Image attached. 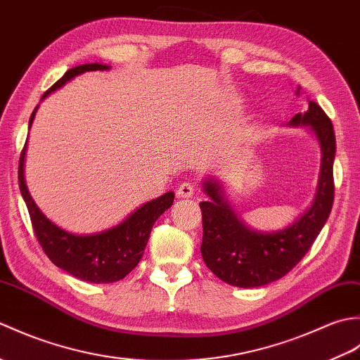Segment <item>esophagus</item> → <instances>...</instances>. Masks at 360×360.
<instances>
[{"mask_svg": "<svg viewBox=\"0 0 360 360\" xmlns=\"http://www.w3.org/2000/svg\"><path fill=\"white\" fill-rule=\"evenodd\" d=\"M193 192H195V187L190 184V182H182V184L178 187V190H176V195L179 198H190L193 196Z\"/></svg>", "mask_w": 360, "mask_h": 360, "instance_id": "1", "label": "esophagus"}]
</instances>
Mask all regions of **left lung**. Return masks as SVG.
<instances>
[{"label":"left lung","mask_w":360,"mask_h":360,"mask_svg":"<svg viewBox=\"0 0 360 360\" xmlns=\"http://www.w3.org/2000/svg\"><path fill=\"white\" fill-rule=\"evenodd\" d=\"M300 89L297 88V96H300ZM286 125L308 128L322 153L314 200L292 224L272 232L255 231L235 212L223 182L215 176L202 181V190L209 201L200 202L201 255L205 266L219 280L236 288H258L285 277L307 255L333 209L335 136L330 117L316 102L308 101V111L295 114Z\"/></svg>","instance_id":"8db88e82"}]
</instances>
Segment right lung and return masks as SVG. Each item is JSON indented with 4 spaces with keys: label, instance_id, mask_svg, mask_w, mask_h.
I'll use <instances>...</instances> for the list:
<instances>
[{
    "label": "right lung",
    "instance_id": "obj_1",
    "mask_svg": "<svg viewBox=\"0 0 360 360\" xmlns=\"http://www.w3.org/2000/svg\"><path fill=\"white\" fill-rule=\"evenodd\" d=\"M110 68L111 66L103 63H86L75 66L68 71L56 85H52V88L46 91L41 101L83 72L108 71ZM37 110L38 105L35 106L32 116L29 119V129L34 124ZM26 147L27 142L20 158V192L27 205L34 232L38 243L41 244L44 254L60 269L66 271L72 277L82 281L101 285V283H114L127 277L137 266V263L141 262L143 249L150 238L153 224L156 223V219L167 209L172 207L174 193L167 192L162 196L156 198V200L147 201L133 213H129L119 224L105 229V231L86 235L68 232L65 229L58 227L56 223H52L38 209V205L29 193L25 179Z\"/></svg>",
    "mask_w": 360,
    "mask_h": 360
}]
</instances>
